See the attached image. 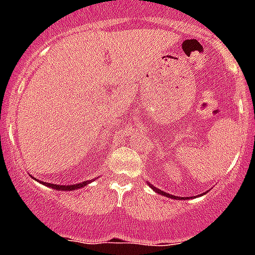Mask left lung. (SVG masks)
Here are the masks:
<instances>
[{
	"label": "left lung",
	"mask_w": 255,
	"mask_h": 255,
	"mask_svg": "<svg viewBox=\"0 0 255 255\" xmlns=\"http://www.w3.org/2000/svg\"><path fill=\"white\" fill-rule=\"evenodd\" d=\"M148 184H149V182H148ZM149 186L150 188L153 189V190L155 191V193H158V194H161V195H164V197H168V198H172V199H179L180 197H175V195H171V194H167V193H164V191H162V190H159V189H157V188H154V186L153 185H150L149 184ZM182 199V198H181Z\"/></svg>",
	"instance_id": "obj_1"
}]
</instances>
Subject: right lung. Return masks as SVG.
<instances>
[{
  "instance_id": "obj_1",
  "label": "right lung",
  "mask_w": 255,
  "mask_h": 255,
  "mask_svg": "<svg viewBox=\"0 0 255 255\" xmlns=\"http://www.w3.org/2000/svg\"><path fill=\"white\" fill-rule=\"evenodd\" d=\"M46 186H49L52 189H56V190H65V191H70V190H76V189H80V188H84L85 185L89 184V181H84V182H80V184H75V185H56V184H49V182H43Z\"/></svg>"
}]
</instances>
